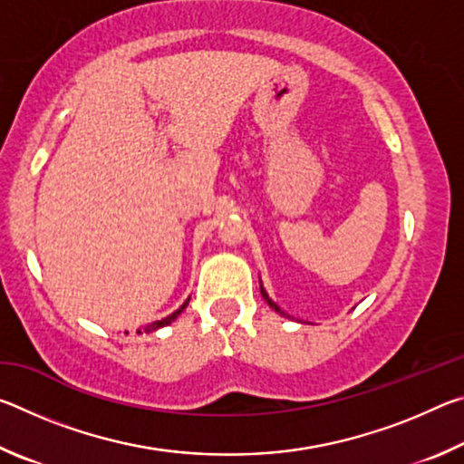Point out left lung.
I'll use <instances>...</instances> for the list:
<instances>
[{"mask_svg": "<svg viewBox=\"0 0 464 464\" xmlns=\"http://www.w3.org/2000/svg\"><path fill=\"white\" fill-rule=\"evenodd\" d=\"M260 293H262V296H264V301H266V303H268V304H270V307H272L274 311H276V313H280V315H282V317H288V315H286V313H285V311H282V309L278 307V304L272 301V298L268 296V293H266V288H264V285H262V280H260Z\"/></svg>", "mask_w": 464, "mask_h": 464, "instance_id": "obj_1", "label": "left lung"}]
</instances>
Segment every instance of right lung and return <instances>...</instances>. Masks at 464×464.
Masks as SVG:
<instances>
[{
    "instance_id": "right-lung-1",
    "label": "right lung",
    "mask_w": 464,
    "mask_h": 464,
    "mask_svg": "<svg viewBox=\"0 0 464 464\" xmlns=\"http://www.w3.org/2000/svg\"><path fill=\"white\" fill-rule=\"evenodd\" d=\"M188 303H190V298H188V301L182 304V307H179L178 311H174V313H171V315H168L166 319H161V321H155V324L153 325H149L147 329H145V332H151V329H160V327H163V325H169L171 324V321H176L178 319V315H179V313H182L186 307H188ZM137 334H140V329H139V332Z\"/></svg>"
}]
</instances>
